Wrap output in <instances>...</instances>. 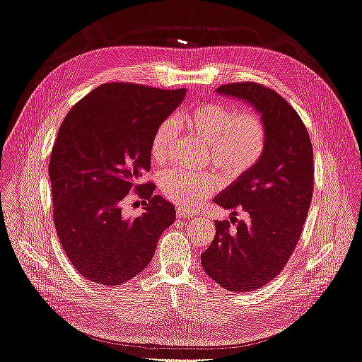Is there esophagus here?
Here are the masks:
<instances>
[{
  "label": "esophagus",
  "instance_id": "obj_1",
  "mask_svg": "<svg viewBox=\"0 0 362 362\" xmlns=\"http://www.w3.org/2000/svg\"><path fill=\"white\" fill-rule=\"evenodd\" d=\"M177 216L180 218H190V217H194V213L184 210V208H177Z\"/></svg>",
  "mask_w": 362,
  "mask_h": 362
}]
</instances>
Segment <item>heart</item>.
Listing matches in <instances>:
<instances>
[{
    "mask_svg": "<svg viewBox=\"0 0 362 362\" xmlns=\"http://www.w3.org/2000/svg\"><path fill=\"white\" fill-rule=\"evenodd\" d=\"M189 133L206 145L211 161L228 177L237 178L254 169L264 156L267 134L261 119L252 113H237L234 108L205 103L181 115ZM175 141V125L164 120L151 141V158L157 164L170 160ZM213 173H194L169 169L161 175L163 194L181 206H193L218 187Z\"/></svg>",
    "mask_w": 362,
    "mask_h": 362,
    "instance_id": "heart-1",
    "label": "heart"
}]
</instances>
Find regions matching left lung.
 <instances>
[{"instance_id":"obj_1","label":"left lung","mask_w":362,"mask_h":362,"mask_svg":"<svg viewBox=\"0 0 362 362\" xmlns=\"http://www.w3.org/2000/svg\"><path fill=\"white\" fill-rule=\"evenodd\" d=\"M216 92L255 108L267 145L257 166L214 198L233 216L245 211L247 221H238L235 230L228 221H216L214 240L201 262L223 288L254 291L279 275L299 242L313 199V145L300 116L269 87L245 81L223 84Z\"/></svg>"}]
</instances>
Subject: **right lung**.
<instances>
[{"instance_id":"add662e5","label":"right lung","mask_w":362,"mask_h":362,"mask_svg":"<svg viewBox=\"0 0 362 362\" xmlns=\"http://www.w3.org/2000/svg\"><path fill=\"white\" fill-rule=\"evenodd\" d=\"M184 96L185 89L107 83L76 103L60 125L48 166L54 225L86 279L113 287L133 279L175 222L173 204L154 194V182L139 180L151 169L157 128ZM133 188L146 206L131 219L122 202Z\"/></svg>"}]
</instances>
